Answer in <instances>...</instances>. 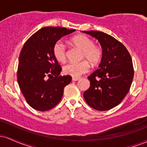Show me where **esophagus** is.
<instances>
[{
	"mask_svg": "<svg viewBox=\"0 0 147 147\" xmlns=\"http://www.w3.org/2000/svg\"><path fill=\"white\" fill-rule=\"evenodd\" d=\"M80 79V78H79V77H72V81H78Z\"/></svg>",
	"mask_w": 147,
	"mask_h": 147,
	"instance_id": "34e87169",
	"label": "esophagus"
}]
</instances>
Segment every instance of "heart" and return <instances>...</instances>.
Segmentation results:
<instances>
[{"mask_svg": "<svg viewBox=\"0 0 147 147\" xmlns=\"http://www.w3.org/2000/svg\"><path fill=\"white\" fill-rule=\"evenodd\" d=\"M73 45L82 50V59H85L92 65H96L100 61L102 57V50L95 45L90 38L84 35H77L71 38ZM52 54L57 61L63 63L66 59V48L61 41H57L53 45ZM87 61H82L79 63H67L63 67L65 75L74 77H79L90 70V65Z\"/></svg>", "mask_w": 147, "mask_h": 147, "instance_id": "obj_1", "label": "heart"}]
</instances>
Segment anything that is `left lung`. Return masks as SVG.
<instances>
[{
    "mask_svg": "<svg viewBox=\"0 0 147 147\" xmlns=\"http://www.w3.org/2000/svg\"><path fill=\"white\" fill-rule=\"evenodd\" d=\"M82 32L97 38L102 48L99 68L88 77L90 86L84 92V99L95 110H110L130 90L134 75L132 59L126 47L111 35L100 31Z\"/></svg>",
    "mask_w": 147,
    "mask_h": 147,
    "instance_id": "1",
    "label": "left lung"
}]
</instances>
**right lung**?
<instances>
[{
    "label": "right lung",
    "instance_id": "obj_1",
    "mask_svg": "<svg viewBox=\"0 0 147 147\" xmlns=\"http://www.w3.org/2000/svg\"><path fill=\"white\" fill-rule=\"evenodd\" d=\"M75 30L45 27L27 40L18 59V84L26 102L34 109L45 111L59 103L70 75L61 76V67L52 54L53 45Z\"/></svg>",
    "mask_w": 147,
    "mask_h": 147
}]
</instances>
